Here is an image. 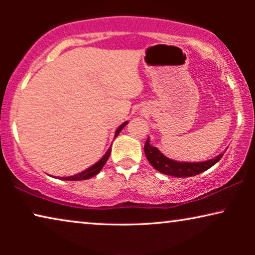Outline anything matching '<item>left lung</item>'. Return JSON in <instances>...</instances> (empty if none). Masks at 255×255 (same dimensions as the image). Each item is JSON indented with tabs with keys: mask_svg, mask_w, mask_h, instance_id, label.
Masks as SVG:
<instances>
[{
	"mask_svg": "<svg viewBox=\"0 0 255 255\" xmlns=\"http://www.w3.org/2000/svg\"><path fill=\"white\" fill-rule=\"evenodd\" d=\"M145 155L147 158L148 162L158 170V172L166 174V175L175 176V177H189L195 176L197 174H201L205 172V170L211 168L215 163H217L224 153H221L214 159L207 160V161L201 162H182L176 161V160H172L163 155L161 152L159 151L155 146H152L149 144V138L145 142L144 146Z\"/></svg>",
	"mask_w": 255,
	"mask_h": 255,
	"instance_id": "left-lung-1",
	"label": "left lung"
}]
</instances>
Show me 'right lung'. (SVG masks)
<instances>
[{"label":"right lung","instance_id":"obj_1","mask_svg":"<svg viewBox=\"0 0 255 255\" xmlns=\"http://www.w3.org/2000/svg\"><path fill=\"white\" fill-rule=\"evenodd\" d=\"M128 124V122H124L123 124L121 125V127H118V128L116 130V132H115V137H117L118 134H120V132L123 130V128L125 127V125ZM110 152H111V147H109V149L106 152V154H104L102 158H101L99 161H97L96 163H94L93 166H90L89 168H87L83 170V172L81 173H78L75 174V175H72V176H66V177H60L61 180H67V181H81V180H87V179H90V177L95 176L97 175L101 172V169L103 168V166L106 165L107 160L109 159L110 156Z\"/></svg>","mask_w":255,"mask_h":255}]
</instances>
